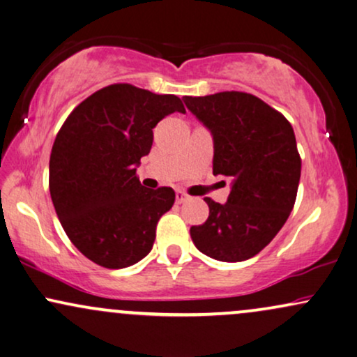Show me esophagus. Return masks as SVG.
<instances>
[{"label":"esophagus","mask_w":357,"mask_h":357,"mask_svg":"<svg viewBox=\"0 0 357 357\" xmlns=\"http://www.w3.org/2000/svg\"><path fill=\"white\" fill-rule=\"evenodd\" d=\"M184 201H188V195H186V192L176 191V203L181 204V203H184Z\"/></svg>","instance_id":"esophagus-1"}]
</instances>
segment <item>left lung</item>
<instances>
[{
	"mask_svg": "<svg viewBox=\"0 0 357 357\" xmlns=\"http://www.w3.org/2000/svg\"><path fill=\"white\" fill-rule=\"evenodd\" d=\"M184 102L213 135V174L231 179L225 204L204 197L209 216L191 226V239L213 259L246 261L273 241L294 208L301 158L293 126L249 93L184 96Z\"/></svg>",
	"mask_w": 357,
	"mask_h": 357,
	"instance_id": "8db88e82",
	"label": "left lung"
}]
</instances>
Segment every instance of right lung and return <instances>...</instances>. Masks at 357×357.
Instances as JSON below:
<instances>
[{
    "label": "right lung",
    "mask_w": 357,
    "mask_h": 357,
    "mask_svg": "<svg viewBox=\"0 0 357 357\" xmlns=\"http://www.w3.org/2000/svg\"><path fill=\"white\" fill-rule=\"evenodd\" d=\"M186 113L174 94L109 84L79 102L56 135L50 192L64 233L93 263L136 264L151 251L156 225L174 204L171 188L144 190L136 176L153 128Z\"/></svg>",
    "instance_id": "obj_1"
}]
</instances>
